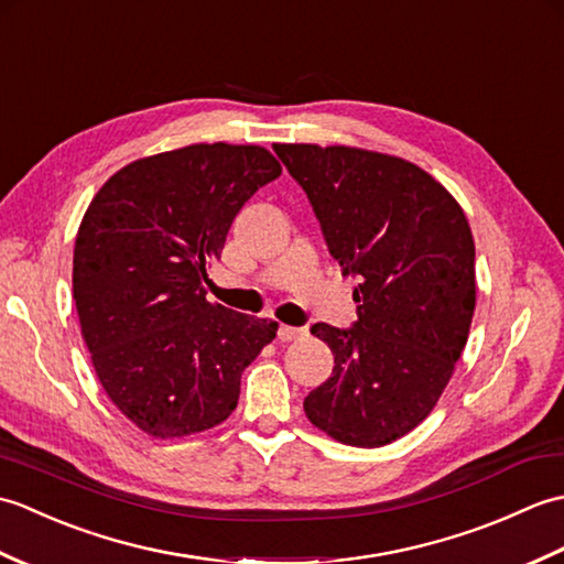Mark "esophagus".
I'll use <instances>...</instances> for the list:
<instances>
[{
  "label": "esophagus",
  "mask_w": 564,
  "mask_h": 564,
  "mask_svg": "<svg viewBox=\"0 0 564 564\" xmlns=\"http://www.w3.org/2000/svg\"><path fill=\"white\" fill-rule=\"evenodd\" d=\"M303 337H305L303 327H291V325L279 327V339L281 341H295V339H303Z\"/></svg>",
  "instance_id": "34e87169"
}]
</instances>
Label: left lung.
Segmentation results:
<instances>
[{
	"label": "left lung",
	"instance_id": "left-lung-1",
	"mask_svg": "<svg viewBox=\"0 0 564 564\" xmlns=\"http://www.w3.org/2000/svg\"><path fill=\"white\" fill-rule=\"evenodd\" d=\"M307 194L329 254L354 275L356 315L310 327L334 354L310 422L378 448L422 424L446 390L475 313V242L463 208L416 164L358 148L273 145Z\"/></svg>",
	"mask_w": 564,
	"mask_h": 564
}]
</instances>
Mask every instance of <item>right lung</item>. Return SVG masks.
Instances as JSON below:
<instances>
[{
    "instance_id": "1",
    "label": "right lung",
    "mask_w": 564,
    "mask_h": 564,
    "mask_svg": "<svg viewBox=\"0 0 564 564\" xmlns=\"http://www.w3.org/2000/svg\"><path fill=\"white\" fill-rule=\"evenodd\" d=\"M281 176L257 145H188L123 166L89 203L75 242L82 337L111 402L145 434L176 438L232 414L271 319L208 303L206 267L245 203Z\"/></svg>"
}]
</instances>
